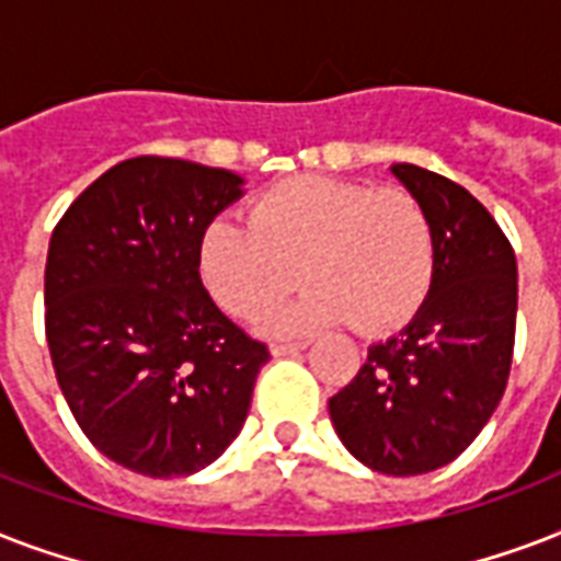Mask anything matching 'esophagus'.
<instances>
[{"mask_svg": "<svg viewBox=\"0 0 561 561\" xmlns=\"http://www.w3.org/2000/svg\"><path fill=\"white\" fill-rule=\"evenodd\" d=\"M308 346V341H282V343H273L271 352L273 358H285V355H297V352H302Z\"/></svg>", "mask_w": 561, "mask_h": 561, "instance_id": "esophagus-1", "label": "esophagus"}]
</instances>
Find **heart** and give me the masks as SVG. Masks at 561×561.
<instances>
[{"instance_id":"heart-1","label":"heart","mask_w":561,"mask_h":561,"mask_svg":"<svg viewBox=\"0 0 561 561\" xmlns=\"http://www.w3.org/2000/svg\"><path fill=\"white\" fill-rule=\"evenodd\" d=\"M247 218L250 229L232 220L203 229L201 276L238 317L276 306L302 276L306 294L267 317L273 332L341 320L390 332L416 314L434 282V224L410 188L302 174L264 188Z\"/></svg>"}]
</instances>
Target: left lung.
<instances>
[{
    "instance_id": "obj_1",
    "label": "left lung",
    "mask_w": 561,
    "mask_h": 561,
    "mask_svg": "<svg viewBox=\"0 0 561 561\" xmlns=\"http://www.w3.org/2000/svg\"><path fill=\"white\" fill-rule=\"evenodd\" d=\"M392 174L425 203L436 238L431 294L399 334L329 399L341 443L392 478L457 460L506 390L513 367L518 267L504 229L454 180L410 162Z\"/></svg>"
}]
</instances>
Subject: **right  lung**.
Here are the masks:
<instances>
[{"mask_svg": "<svg viewBox=\"0 0 561 561\" xmlns=\"http://www.w3.org/2000/svg\"><path fill=\"white\" fill-rule=\"evenodd\" d=\"M244 180L171 157L104 171L57 220L46 341L95 448L145 478H186L227 451L271 352L201 282V238Z\"/></svg>", "mask_w": 561, "mask_h": 561, "instance_id": "1", "label": "right lung"}]
</instances>
